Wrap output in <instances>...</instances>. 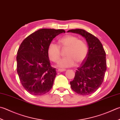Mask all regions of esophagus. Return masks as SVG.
Masks as SVG:
<instances>
[{
  "label": "esophagus",
  "instance_id": "obj_1",
  "mask_svg": "<svg viewBox=\"0 0 120 120\" xmlns=\"http://www.w3.org/2000/svg\"><path fill=\"white\" fill-rule=\"evenodd\" d=\"M66 71V69H57L58 72H62V71Z\"/></svg>",
  "mask_w": 120,
  "mask_h": 120
}]
</instances>
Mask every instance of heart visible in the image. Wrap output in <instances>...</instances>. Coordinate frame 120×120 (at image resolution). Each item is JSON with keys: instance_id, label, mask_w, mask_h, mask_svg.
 I'll list each match as a JSON object with an SVG mask.
<instances>
[{"instance_id": "heart-1", "label": "heart", "mask_w": 120, "mask_h": 120, "mask_svg": "<svg viewBox=\"0 0 120 120\" xmlns=\"http://www.w3.org/2000/svg\"><path fill=\"white\" fill-rule=\"evenodd\" d=\"M61 46L68 47L66 54L67 57L63 58L58 62L57 66L60 68H67L73 66L75 62L79 63L82 62L86 57L88 49L86 45L82 41L71 35H66L59 40ZM48 55L53 62H57L60 57V49L59 46L54 43L49 44Z\"/></svg>"}]
</instances>
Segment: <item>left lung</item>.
<instances>
[{
    "label": "left lung",
    "mask_w": 120,
    "mask_h": 120,
    "mask_svg": "<svg viewBox=\"0 0 120 120\" xmlns=\"http://www.w3.org/2000/svg\"><path fill=\"white\" fill-rule=\"evenodd\" d=\"M78 34L86 39L88 46L86 57L77 67L74 80L70 82L72 90L80 95L93 94L101 86L107 70L106 54L99 40L82 29L67 31Z\"/></svg>",
    "instance_id": "8db88e82"
}]
</instances>
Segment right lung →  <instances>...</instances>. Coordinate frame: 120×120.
Wrapping results in <instances>:
<instances>
[{"label":"right lung","instance_id":"right-lung-1","mask_svg":"<svg viewBox=\"0 0 120 120\" xmlns=\"http://www.w3.org/2000/svg\"><path fill=\"white\" fill-rule=\"evenodd\" d=\"M64 30L41 29L26 37L18 49L17 73L26 91L34 96L46 94L53 87L56 68L50 65L48 52L49 44Z\"/></svg>","mask_w":120,"mask_h":120}]
</instances>
